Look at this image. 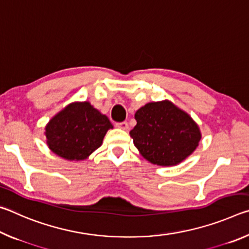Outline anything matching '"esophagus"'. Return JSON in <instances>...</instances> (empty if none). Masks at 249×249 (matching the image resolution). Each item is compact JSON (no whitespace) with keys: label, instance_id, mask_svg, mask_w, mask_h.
<instances>
[{"label":"esophagus","instance_id":"1","mask_svg":"<svg viewBox=\"0 0 249 249\" xmlns=\"http://www.w3.org/2000/svg\"><path fill=\"white\" fill-rule=\"evenodd\" d=\"M116 127H119L121 129H128V123L126 121L124 122H120V123H116Z\"/></svg>","mask_w":249,"mask_h":249}]
</instances>
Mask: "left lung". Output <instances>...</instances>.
I'll use <instances>...</instances> for the list:
<instances>
[{
  "instance_id": "obj_1",
  "label": "left lung",
  "mask_w": 249,
  "mask_h": 249,
  "mask_svg": "<svg viewBox=\"0 0 249 249\" xmlns=\"http://www.w3.org/2000/svg\"><path fill=\"white\" fill-rule=\"evenodd\" d=\"M135 120L137 124L129 132L134 145L155 165H177L195 151L201 140L196 122L169 101L146 104Z\"/></svg>"
}]
</instances>
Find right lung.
Segmentation results:
<instances>
[{"mask_svg": "<svg viewBox=\"0 0 249 249\" xmlns=\"http://www.w3.org/2000/svg\"><path fill=\"white\" fill-rule=\"evenodd\" d=\"M113 125L89 102L73 103L62 109L46 126L47 145L68 160L86 159L102 145Z\"/></svg>", "mask_w": 249, "mask_h": 249, "instance_id": "obj_1", "label": "right lung"}]
</instances>
